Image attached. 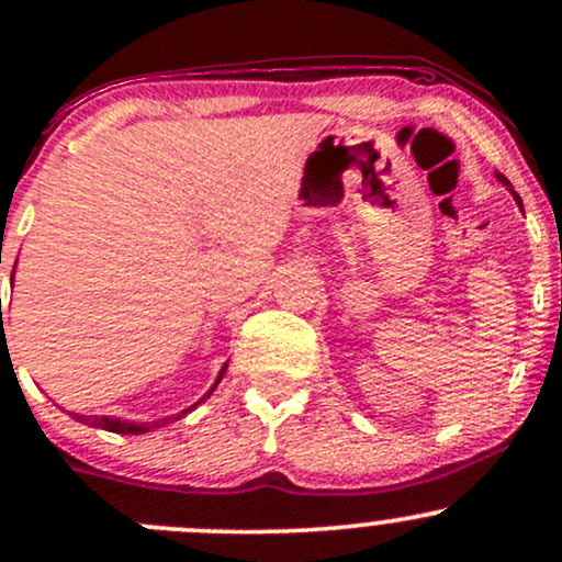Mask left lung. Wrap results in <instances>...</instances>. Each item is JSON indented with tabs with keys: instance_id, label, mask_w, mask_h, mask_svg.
Masks as SVG:
<instances>
[{
	"instance_id": "left-lung-1",
	"label": "left lung",
	"mask_w": 562,
	"mask_h": 562,
	"mask_svg": "<svg viewBox=\"0 0 562 562\" xmlns=\"http://www.w3.org/2000/svg\"><path fill=\"white\" fill-rule=\"evenodd\" d=\"M496 179H499V182H502V184H509V182H507V179H505V177H502V173H496Z\"/></svg>"
}]
</instances>
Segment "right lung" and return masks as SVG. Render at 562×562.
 <instances>
[{"instance_id": "right-lung-1", "label": "right lung", "mask_w": 562, "mask_h": 562, "mask_svg": "<svg viewBox=\"0 0 562 562\" xmlns=\"http://www.w3.org/2000/svg\"><path fill=\"white\" fill-rule=\"evenodd\" d=\"M2 303V301H0ZM224 370H227V364L222 367V372H218V378H216V383H214V389L218 385V380H222V375H224ZM211 389V391H214ZM211 391L205 393V396H211ZM200 402H203V398H200ZM198 402V404H200ZM198 404H192L190 409H195ZM190 409H184V412H190ZM182 412V415H184ZM76 420L79 423H87V425H92V428H102V430H111V434H128V436H137V434H147V430L150 428H160V425H166L169 420H156V423H128V420H119V417H97V415H76Z\"/></svg>"}]
</instances>
